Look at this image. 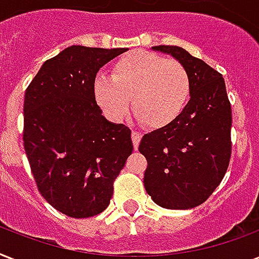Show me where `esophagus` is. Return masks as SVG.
<instances>
[{
    "label": "esophagus",
    "mask_w": 259,
    "mask_h": 259,
    "mask_svg": "<svg viewBox=\"0 0 259 259\" xmlns=\"http://www.w3.org/2000/svg\"><path fill=\"white\" fill-rule=\"evenodd\" d=\"M141 138H142V134L140 133V132H133V133H132V140H133V145L136 150L138 149V145H140Z\"/></svg>",
    "instance_id": "1"
}]
</instances>
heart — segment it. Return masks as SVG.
<instances>
[{
  "mask_svg": "<svg viewBox=\"0 0 259 259\" xmlns=\"http://www.w3.org/2000/svg\"><path fill=\"white\" fill-rule=\"evenodd\" d=\"M191 76L181 63L149 51H133L98 75L93 93L109 119L122 121L132 109L141 123L162 129L180 117L191 95Z\"/></svg>",
  "mask_w": 259,
  "mask_h": 259,
  "instance_id": "b5f03b06",
  "label": "heart"
}]
</instances>
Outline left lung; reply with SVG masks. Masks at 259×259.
I'll return each mask as SVG.
<instances>
[{"label":"left lung","mask_w":259,"mask_h":259,"mask_svg":"<svg viewBox=\"0 0 259 259\" xmlns=\"http://www.w3.org/2000/svg\"><path fill=\"white\" fill-rule=\"evenodd\" d=\"M152 50L181 63L192 86L180 117L142 137L138 150L148 161L144 185L154 203L164 208H193L221 184L230 162L233 118L225 79L180 47Z\"/></svg>","instance_id":"8db88e82"}]
</instances>
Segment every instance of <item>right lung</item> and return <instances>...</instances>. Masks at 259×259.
<instances>
[{"instance_id": "add662e5", "label": "right lung", "mask_w": 259, "mask_h": 259, "mask_svg": "<svg viewBox=\"0 0 259 259\" xmlns=\"http://www.w3.org/2000/svg\"><path fill=\"white\" fill-rule=\"evenodd\" d=\"M126 48L71 46L47 60L24 99V148L42 197L71 218H90L110 204L113 183L133 152L132 130L109 122L93 83Z\"/></svg>"}]
</instances>
